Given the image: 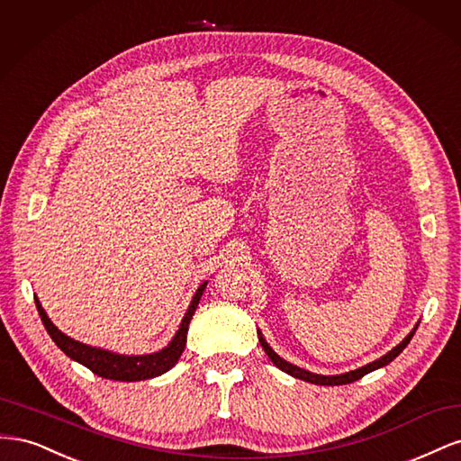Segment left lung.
I'll return each mask as SVG.
<instances>
[{
    "label": "left lung",
    "mask_w": 461,
    "mask_h": 461,
    "mask_svg": "<svg viewBox=\"0 0 461 461\" xmlns=\"http://www.w3.org/2000/svg\"><path fill=\"white\" fill-rule=\"evenodd\" d=\"M415 330H417V325H415V329L408 334L406 339H403L396 348H393V350H390L388 354H384L383 357L375 359V361H371V364H367V366H364V367H359V369H356V371L342 373V375H317V373H312V371H305V369H302V367H298V366H292V364H288L286 359H283L281 356L275 354V350H273V348H271L267 342H265V339L261 337L259 330H258V334H259V342H261V346H263L265 354L269 356V359H271L273 364H275L278 369H281V371H285V373H288V375H292V376H296V379H302V381H305V383H312V384L337 386V384L354 383V381L361 379V376H364V375H367V373H371V371H375V369H379V367L388 366L390 361H393V359L403 350V348H406V346L410 344V340H411V337L415 334Z\"/></svg>",
    "instance_id": "8db88e82"
}]
</instances>
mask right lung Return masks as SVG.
Returning <instances> with one entry per match:
<instances>
[{
  "instance_id": "add662e5",
  "label": "right lung",
  "mask_w": 461,
  "mask_h": 461,
  "mask_svg": "<svg viewBox=\"0 0 461 461\" xmlns=\"http://www.w3.org/2000/svg\"><path fill=\"white\" fill-rule=\"evenodd\" d=\"M205 286H207V283H203L196 290V294H194L188 310L183 317V323H180L173 340L167 344L163 350H159L156 354H146V356H121V354L104 350V348H95V346H88V344H82L78 340H73L71 337H67L65 332H61L51 323L48 313L44 312V308H41V303L38 302L36 296H34V302H36L38 313L41 317V323H44L51 340L58 344L68 357L78 361V364H82L85 367H88L92 373L102 376V379L134 383V381L153 379V376H159V375L167 373L176 364L178 357L183 356L185 346H186V332H188L190 319L198 308Z\"/></svg>"
}]
</instances>
